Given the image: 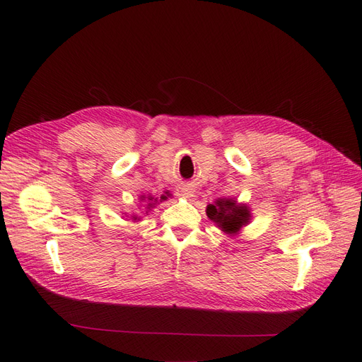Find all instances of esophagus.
Masks as SVG:
<instances>
[{
    "label": "esophagus",
    "mask_w": 362,
    "mask_h": 362,
    "mask_svg": "<svg viewBox=\"0 0 362 362\" xmlns=\"http://www.w3.org/2000/svg\"><path fill=\"white\" fill-rule=\"evenodd\" d=\"M181 194L185 196V198H192V196H193V189L189 187V185H185V187L181 190Z\"/></svg>",
    "instance_id": "34e87169"
}]
</instances>
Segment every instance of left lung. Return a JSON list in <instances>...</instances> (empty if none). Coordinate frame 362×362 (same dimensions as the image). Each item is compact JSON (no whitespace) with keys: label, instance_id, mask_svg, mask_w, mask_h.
I'll return each mask as SVG.
<instances>
[{"label":"left lung","instance_id":"obj_1","mask_svg":"<svg viewBox=\"0 0 362 362\" xmlns=\"http://www.w3.org/2000/svg\"><path fill=\"white\" fill-rule=\"evenodd\" d=\"M206 216L229 235L238 234L250 221L247 205L237 204L235 199H217L206 206Z\"/></svg>","mask_w":362,"mask_h":362}]
</instances>
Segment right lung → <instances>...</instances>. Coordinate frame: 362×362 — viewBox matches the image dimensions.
Returning <instances> with one entry per match:
<instances>
[{
    "instance_id": "obj_1",
    "label": "right lung",
    "mask_w": 362,
    "mask_h": 362,
    "mask_svg": "<svg viewBox=\"0 0 362 362\" xmlns=\"http://www.w3.org/2000/svg\"><path fill=\"white\" fill-rule=\"evenodd\" d=\"M164 199H168L166 196H164V194H161V196H160V199H158V198H152V196H141V198H140V201H141V202H145V204H146V210H148V211H149L151 208L154 206L156 204H158V202H161V201H164ZM148 211H146V213H148ZM133 218L136 221L137 217H136V216H133Z\"/></svg>"
}]
</instances>
